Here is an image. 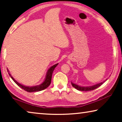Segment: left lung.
I'll use <instances>...</instances> for the list:
<instances>
[{"label": "left lung", "instance_id": "left-lung-1", "mask_svg": "<svg viewBox=\"0 0 122 122\" xmlns=\"http://www.w3.org/2000/svg\"><path fill=\"white\" fill-rule=\"evenodd\" d=\"M106 81H103V82H101V83H97V84H94L93 85V86H78V85L76 84H74V83H73L72 82H71V85H72V86L73 87L76 88L78 91H92V90H94L95 89H96V88H97L101 86V85H102L103 83H104L105 81H106Z\"/></svg>", "mask_w": 122, "mask_h": 122}]
</instances>
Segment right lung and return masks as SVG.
<instances>
[{
  "instance_id": "right-lung-1",
  "label": "right lung",
  "mask_w": 122,
  "mask_h": 122,
  "mask_svg": "<svg viewBox=\"0 0 122 122\" xmlns=\"http://www.w3.org/2000/svg\"><path fill=\"white\" fill-rule=\"evenodd\" d=\"M58 63L54 64V66H51V67L48 69V71H47V73H46V78H45L44 81L42 83H41L40 85H38V86H25L24 85L20 84L19 83H18L17 81H15V80L14 79V78L11 76V74L9 73V71H8V74H9V76H10L11 79H13V81H14L18 86H20L21 88H22L23 89H24V91L28 92H39V91H43V90L46 89V88L49 86V85L51 84V76H52L53 72V71H54L55 68L58 66Z\"/></svg>"
}]
</instances>
